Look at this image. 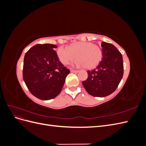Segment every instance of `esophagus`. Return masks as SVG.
<instances>
[{"instance_id": "1", "label": "esophagus", "mask_w": 146, "mask_h": 146, "mask_svg": "<svg viewBox=\"0 0 146 146\" xmlns=\"http://www.w3.org/2000/svg\"><path fill=\"white\" fill-rule=\"evenodd\" d=\"M70 72H74V73H77V72H78V70H74V69H70Z\"/></svg>"}]
</instances>
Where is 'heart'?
<instances>
[{
  "mask_svg": "<svg viewBox=\"0 0 146 146\" xmlns=\"http://www.w3.org/2000/svg\"><path fill=\"white\" fill-rule=\"evenodd\" d=\"M60 62L68 64L77 59V65L86 69H92L98 66L102 58V50L100 46L91 42H77L69 47L60 46L57 50Z\"/></svg>",
  "mask_w": 146,
  "mask_h": 146,
  "instance_id": "b5f03b06",
  "label": "heart"
}]
</instances>
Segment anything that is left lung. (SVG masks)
I'll return each instance as SVG.
<instances>
[{"label": "left lung", "instance_id": "1", "mask_svg": "<svg viewBox=\"0 0 146 146\" xmlns=\"http://www.w3.org/2000/svg\"><path fill=\"white\" fill-rule=\"evenodd\" d=\"M103 58L97 68L88 71V78L82 84L89 94L107 96L116 90L123 74V58L114 45L102 42Z\"/></svg>", "mask_w": 146, "mask_h": 146}]
</instances>
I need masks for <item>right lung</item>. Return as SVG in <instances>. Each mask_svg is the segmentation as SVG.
<instances>
[{
	"instance_id": "1",
	"label": "right lung",
	"mask_w": 146,
	"mask_h": 146,
	"mask_svg": "<svg viewBox=\"0 0 146 146\" xmlns=\"http://www.w3.org/2000/svg\"><path fill=\"white\" fill-rule=\"evenodd\" d=\"M56 48L55 44H38L25 55L24 81L31 93L39 99L50 100L58 96L70 72L60 61Z\"/></svg>"
}]
</instances>
